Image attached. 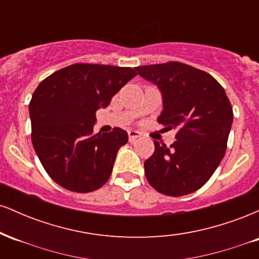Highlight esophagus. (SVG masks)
<instances>
[{"label": "esophagus", "instance_id": "1", "mask_svg": "<svg viewBox=\"0 0 259 259\" xmlns=\"http://www.w3.org/2000/svg\"><path fill=\"white\" fill-rule=\"evenodd\" d=\"M127 135H129L130 142H134L136 139L140 138V133L135 132V130H129V132H127Z\"/></svg>", "mask_w": 259, "mask_h": 259}]
</instances>
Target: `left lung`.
Segmentation results:
<instances>
[{
    "instance_id": "8db88e82",
    "label": "left lung",
    "mask_w": 259,
    "mask_h": 259,
    "mask_svg": "<svg viewBox=\"0 0 259 259\" xmlns=\"http://www.w3.org/2000/svg\"><path fill=\"white\" fill-rule=\"evenodd\" d=\"M135 69L162 92L158 123L177 130L169 147L154 141V152L144 164L148 183L173 197L195 192L209 180L227 151L234 114L225 90L210 74L180 62Z\"/></svg>"
}]
</instances>
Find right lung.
I'll use <instances>...</instances> for the list:
<instances>
[{"label":"right lung","instance_id":"1","mask_svg":"<svg viewBox=\"0 0 259 259\" xmlns=\"http://www.w3.org/2000/svg\"><path fill=\"white\" fill-rule=\"evenodd\" d=\"M129 67L75 63L38 84L29 103L31 141L53 181L73 192L95 191L109 179L127 133H94L96 111L136 75Z\"/></svg>","mask_w":259,"mask_h":259}]
</instances>
